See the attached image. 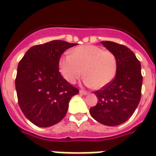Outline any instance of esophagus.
I'll return each mask as SVG.
<instances>
[{
    "mask_svg": "<svg viewBox=\"0 0 156 156\" xmlns=\"http://www.w3.org/2000/svg\"><path fill=\"white\" fill-rule=\"evenodd\" d=\"M80 94H81V95H88V94H89V92H88V91H86V90H80Z\"/></svg>",
    "mask_w": 156,
    "mask_h": 156,
    "instance_id": "obj_1",
    "label": "esophagus"
}]
</instances>
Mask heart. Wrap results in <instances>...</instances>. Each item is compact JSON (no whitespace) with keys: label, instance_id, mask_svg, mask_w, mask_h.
I'll return each instance as SVG.
<instances>
[{"label":"heart","instance_id":"obj_1","mask_svg":"<svg viewBox=\"0 0 156 156\" xmlns=\"http://www.w3.org/2000/svg\"><path fill=\"white\" fill-rule=\"evenodd\" d=\"M117 68L115 55L95 45L77 47L70 55H63L58 60L59 72L68 82L76 83L84 74L87 76L84 83L98 89L108 86L114 79Z\"/></svg>","mask_w":156,"mask_h":156}]
</instances>
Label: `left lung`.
<instances>
[{"instance_id":"left-lung-1","label":"left lung","mask_w":156,"mask_h":156,"mask_svg":"<svg viewBox=\"0 0 156 156\" xmlns=\"http://www.w3.org/2000/svg\"><path fill=\"white\" fill-rule=\"evenodd\" d=\"M101 43L116 56L118 68L115 78L94 92L98 101L90 108V113L100 123L117 126L133 115L140 103L143 82L141 65L128 47L110 41Z\"/></svg>"}]
</instances>
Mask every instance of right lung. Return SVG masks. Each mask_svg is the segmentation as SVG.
<instances>
[{
    "instance_id": "add662e5",
    "label": "right lung",
    "mask_w": 156,
    "mask_h": 156,
    "mask_svg": "<svg viewBox=\"0 0 156 156\" xmlns=\"http://www.w3.org/2000/svg\"><path fill=\"white\" fill-rule=\"evenodd\" d=\"M75 45L50 41L33 46L20 60L15 80L18 104L36 126L47 128L60 122L68 111L69 100L79 93L58 71L61 55Z\"/></svg>"
}]
</instances>
